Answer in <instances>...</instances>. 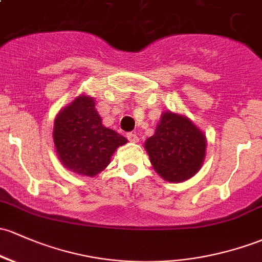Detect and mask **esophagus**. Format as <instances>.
Wrapping results in <instances>:
<instances>
[{
  "instance_id": "1",
  "label": "esophagus",
  "mask_w": 262,
  "mask_h": 262,
  "mask_svg": "<svg viewBox=\"0 0 262 262\" xmlns=\"http://www.w3.org/2000/svg\"><path fill=\"white\" fill-rule=\"evenodd\" d=\"M126 137L131 142H139V136L135 132H128V134H126Z\"/></svg>"
}]
</instances>
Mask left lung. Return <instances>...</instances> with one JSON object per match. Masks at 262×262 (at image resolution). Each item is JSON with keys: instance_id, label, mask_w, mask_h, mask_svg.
I'll return each mask as SVG.
<instances>
[{"instance_id": "1", "label": "left lung", "mask_w": 262, "mask_h": 262, "mask_svg": "<svg viewBox=\"0 0 262 262\" xmlns=\"http://www.w3.org/2000/svg\"><path fill=\"white\" fill-rule=\"evenodd\" d=\"M145 148L156 172L170 182H182L201 167L206 151L205 135L181 115L165 112Z\"/></svg>"}]
</instances>
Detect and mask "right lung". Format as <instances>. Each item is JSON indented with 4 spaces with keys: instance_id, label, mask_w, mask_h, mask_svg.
<instances>
[{
    "instance_id": "add662e5",
    "label": "right lung",
    "mask_w": 262,
    "mask_h": 262,
    "mask_svg": "<svg viewBox=\"0 0 262 262\" xmlns=\"http://www.w3.org/2000/svg\"><path fill=\"white\" fill-rule=\"evenodd\" d=\"M53 141L64 167L92 177L105 170L115 150L127 140L102 125L94 98L78 96L56 117Z\"/></svg>"
}]
</instances>
